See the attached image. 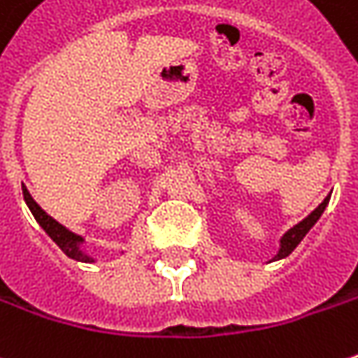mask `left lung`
<instances>
[{
  "label": "left lung",
  "mask_w": 358,
  "mask_h": 358,
  "mask_svg": "<svg viewBox=\"0 0 358 358\" xmlns=\"http://www.w3.org/2000/svg\"><path fill=\"white\" fill-rule=\"evenodd\" d=\"M327 202H329V198H324V200L320 202L319 206H317V208L313 210V212H310V214H308V216L304 218L303 222H299L296 226H292V228L288 230L287 234L282 236V241H280V252L276 255V260H278V258L288 257V255H290V252H292V250H294V248L299 246V242L303 241L304 234H306V232H308V230L313 228V224H315V222L319 220V216L322 214V210H324V206H327Z\"/></svg>",
  "instance_id": "1"
}]
</instances>
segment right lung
<instances>
[{"label":"right lung","mask_w":358,"mask_h":358,"mask_svg":"<svg viewBox=\"0 0 358 358\" xmlns=\"http://www.w3.org/2000/svg\"><path fill=\"white\" fill-rule=\"evenodd\" d=\"M24 198L25 202H27V206H29V210H31V214H34V218L38 220L39 226L50 234V238L68 255L70 258H73V260H82V262H92V258L86 257L80 248H78V242H82V238L80 236H76L73 232H70L68 228H64V226L59 224V222H55L54 218L50 216V214H45L43 210L39 208L38 204H36V200L29 196V192H27V188L24 186Z\"/></svg>","instance_id":"add662e5"}]
</instances>
